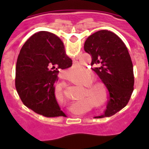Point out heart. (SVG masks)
<instances>
[{"label": "heart", "instance_id": "1", "mask_svg": "<svg viewBox=\"0 0 149 149\" xmlns=\"http://www.w3.org/2000/svg\"><path fill=\"white\" fill-rule=\"evenodd\" d=\"M72 84L79 86H86V91L83 93V98L93 103L99 109L105 108L109 104L110 97V92L104 84L94 83L95 77L93 74L87 73L84 75L75 76L72 81Z\"/></svg>", "mask_w": 149, "mask_h": 149}]
</instances>
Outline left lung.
I'll return each mask as SVG.
<instances>
[{
	"mask_svg": "<svg viewBox=\"0 0 149 149\" xmlns=\"http://www.w3.org/2000/svg\"><path fill=\"white\" fill-rule=\"evenodd\" d=\"M84 51L91 55L93 70L110 92L105 116L115 114L126 106L134 91V68L127 47L116 34L102 30L87 38Z\"/></svg>",
	"mask_w": 149,
	"mask_h": 149,
	"instance_id": "1",
	"label": "left lung"
}]
</instances>
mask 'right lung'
Here are the masks:
<instances>
[{
    "mask_svg": "<svg viewBox=\"0 0 149 149\" xmlns=\"http://www.w3.org/2000/svg\"><path fill=\"white\" fill-rule=\"evenodd\" d=\"M63 42L47 31L33 34L22 46L15 66V89L23 104L45 117L64 116L54 95L59 68L72 66Z\"/></svg>",
    "mask_w": 149,
    "mask_h": 149,
    "instance_id": "obj_1",
    "label": "right lung"
}]
</instances>
